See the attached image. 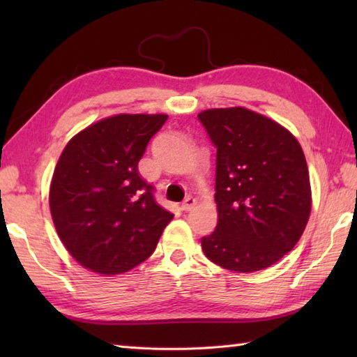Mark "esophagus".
Masks as SVG:
<instances>
[{
	"mask_svg": "<svg viewBox=\"0 0 357 357\" xmlns=\"http://www.w3.org/2000/svg\"><path fill=\"white\" fill-rule=\"evenodd\" d=\"M195 206H196V199L193 198V196H187V198L183 202V206H181V207H183L184 211H190Z\"/></svg>",
	"mask_w": 357,
	"mask_h": 357,
	"instance_id": "34e87169",
	"label": "esophagus"
}]
</instances>
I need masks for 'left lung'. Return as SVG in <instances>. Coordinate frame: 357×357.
Returning <instances> with one entry per match:
<instances>
[{
    "label": "left lung",
    "mask_w": 357,
    "mask_h": 357,
    "mask_svg": "<svg viewBox=\"0 0 357 357\" xmlns=\"http://www.w3.org/2000/svg\"><path fill=\"white\" fill-rule=\"evenodd\" d=\"M216 147V230L201 245L211 262L252 273L270 267L299 241L312 210L301 144L275 121L244 107L198 115Z\"/></svg>",
    "instance_id": "obj_1"
}]
</instances>
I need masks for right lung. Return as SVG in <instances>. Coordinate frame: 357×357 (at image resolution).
Returning <instances> with one entry per match:
<instances>
[{
    "label": "right lung",
    "instance_id": "right-lung-1",
    "mask_svg": "<svg viewBox=\"0 0 357 357\" xmlns=\"http://www.w3.org/2000/svg\"><path fill=\"white\" fill-rule=\"evenodd\" d=\"M167 118H105L63 150L52 178L50 211L59 239L82 267L119 275L155 252L173 215L155 201L138 162Z\"/></svg>",
    "mask_w": 357,
    "mask_h": 357
}]
</instances>
